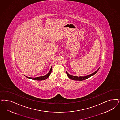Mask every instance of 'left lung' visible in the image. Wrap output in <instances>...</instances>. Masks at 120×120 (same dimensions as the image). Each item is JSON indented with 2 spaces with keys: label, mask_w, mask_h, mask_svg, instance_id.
Returning <instances> with one entry per match:
<instances>
[{
  "label": "left lung",
  "mask_w": 120,
  "mask_h": 120,
  "mask_svg": "<svg viewBox=\"0 0 120 120\" xmlns=\"http://www.w3.org/2000/svg\"><path fill=\"white\" fill-rule=\"evenodd\" d=\"M100 67H99V68L96 70V71H95L93 73L91 74L90 75H88L87 76H80V77H78V76H73V75H70L68 73V72L66 71V75H67L68 78L69 79H71L73 80H75V81H83V80H86V79H88L91 76H93L94 75H95V74L97 73V72L98 71Z\"/></svg>",
  "instance_id": "left-lung-1"
}]
</instances>
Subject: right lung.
<instances>
[{"label": "right lung", "instance_id": "1", "mask_svg": "<svg viewBox=\"0 0 120 120\" xmlns=\"http://www.w3.org/2000/svg\"><path fill=\"white\" fill-rule=\"evenodd\" d=\"M52 66H51L50 70V71L49 72V73L46 74V75H45V76H40V77H36V78H30V77H27L26 76V78H28V79H31L32 80H37V81H41V80H45L46 79H47L49 76H50V75L52 72Z\"/></svg>", "mask_w": 120, "mask_h": 120}]
</instances>
